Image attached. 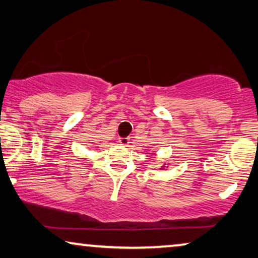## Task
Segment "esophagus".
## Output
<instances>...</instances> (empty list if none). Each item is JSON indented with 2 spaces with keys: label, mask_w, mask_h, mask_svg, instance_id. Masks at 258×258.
<instances>
[{
  "label": "esophagus",
  "mask_w": 258,
  "mask_h": 258,
  "mask_svg": "<svg viewBox=\"0 0 258 258\" xmlns=\"http://www.w3.org/2000/svg\"><path fill=\"white\" fill-rule=\"evenodd\" d=\"M119 143H120L122 146H127L130 144V139L128 138H119Z\"/></svg>",
  "instance_id": "esophagus-1"
}]
</instances>
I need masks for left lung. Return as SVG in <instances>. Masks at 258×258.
I'll list each match as a JSON object with an SVG mask.
<instances>
[{
  "mask_svg": "<svg viewBox=\"0 0 258 258\" xmlns=\"http://www.w3.org/2000/svg\"><path fill=\"white\" fill-rule=\"evenodd\" d=\"M164 167H165V166H164Z\"/></svg>",
  "mask_w": 258,
  "mask_h": 258,
  "instance_id": "8db88e82",
  "label": "left lung"
}]
</instances>
